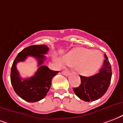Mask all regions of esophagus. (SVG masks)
I'll return each mask as SVG.
<instances>
[{"instance_id":"1","label":"esophagus","mask_w":123,"mask_h":123,"mask_svg":"<svg viewBox=\"0 0 123 123\" xmlns=\"http://www.w3.org/2000/svg\"><path fill=\"white\" fill-rule=\"evenodd\" d=\"M62 74L63 75L67 76V75H69V74H70V72H69V71H68V70H63L62 72Z\"/></svg>"}]
</instances>
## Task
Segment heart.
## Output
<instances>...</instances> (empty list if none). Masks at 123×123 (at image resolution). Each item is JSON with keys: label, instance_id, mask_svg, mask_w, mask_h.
Masks as SVG:
<instances>
[{"label": "heart", "instance_id": "1", "mask_svg": "<svg viewBox=\"0 0 123 123\" xmlns=\"http://www.w3.org/2000/svg\"><path fill=\"white\" fill-rule=\"evenodd\" d=\"M62 61L68 66H77L80 75L87 76L98 70L103 61V56L99 51L78 48L65 55Z\"/></svg>", "mask_w": 123, "mask_h": 123}]
</instances>
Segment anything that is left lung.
<instances>
[{
  "label": "left lung",
  "mask_w": 123,
  "mask_h": 123,
  "mask_svg": "<svg viewBox=\"0 0 123 123\" xmlns=\"http://www.w3.org/2000/svg\"><path fill=\"white\" fill-rule=\"evenodd\" d=\"M105 60L99 72L90 77L80 75L81 84L74 88L75 95L85 102L94 101L100 98L110 86L111 79V67L106 55Z\"/></svg>",
  "instance_id": "1"
}]
</instances>
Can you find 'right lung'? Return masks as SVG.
<instances>
[{
  "label": "right lung",
  "instance_id": "add662e5",
  "mask_svg": "<svg viewBox=\"0 0 123 123\" xmlns=\"http://www.w3.org/2000/svg\"><path fill=\"white\" fill-rule=\"evenodd\" d=\"M49 51L46 45H34L23 49L14 60L11 69L10 80L13 90L16 94L24 100L29 102H36L45 98L49 91L51 80L59 71L50 70L48 66L42 65L45 56ZM31 56L38 61L39 68L31 78L22 79L16 68V64Z\"/></svg>",
  "mask_w": 123,
  "mask_h": 123
}]
</instances>
